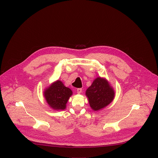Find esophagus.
Masks as SVG:
<instances>
[{"instance_id":"34e87169","label":"esophagus","mask_w":158,"mask_h":158,"mask_svg":"<svg viewBox=\"0 0 158 158\" xmlns=\"http://www.w3.org/2000/svg\"><path fill=\"white\" fill-rule=\"evenodd\" d=\"M77 94H81L82 93V89L81 88H79L77 89Z\"/></svg>"}]
</instances>
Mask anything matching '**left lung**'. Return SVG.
<instances>
[{"label": "left lung", "mask_w": 158, "mask_h": 158, "mask_svg": "<svg viewBox=\"0 0 158 158\" xmlns=\"http://www.w3.org/2000/svg\"><path fill=\"white\" fill-rule=\"evenodd\" d=\"M85 96L91 109L98 111L112 102L115 97V91L106 78L98 77L87 88Z\"/></svg>", "instance_id": "obj_1"}]
</instances>
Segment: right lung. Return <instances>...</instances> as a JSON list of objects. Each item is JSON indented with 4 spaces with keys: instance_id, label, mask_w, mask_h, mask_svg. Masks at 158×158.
Returning a JSON list of instances; mask_svg holds the SVG:
<instances>
[{
    "instance_id": "add662e5",
    "label": "right lung",
    "mask_w": 158,
    "mask_h": 158,
    "mask_svg": "<svg viewBox=\"0 0 158 158\" xmlns=\"http://www.w3.org/2000/svg\"><path fill=\"white\" fill-rule=\"evenodd\" d=\"M43 95L51 109L60 110L66 108V104L73 95V91L61 81L57 80L44 89Z\"/></svg>"
}]
</instances>
